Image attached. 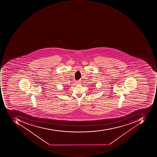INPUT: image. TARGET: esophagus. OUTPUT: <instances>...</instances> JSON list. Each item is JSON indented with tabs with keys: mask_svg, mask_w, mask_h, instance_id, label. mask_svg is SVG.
<instances>
[{
	"mask_svg": "<svg viewBox=\"0 0 157 157\" xmlns=\"http://www.w3.org/2000/svg\"><path fill=\"white\" fill-rule=\"evenodd\" d=\"M76 84H80V83H81V82H80V81H76Z\"/></svg>",
	"mask_w": 157,
	"mask_h": 157,
	"instance_id": "34e87169",
	"label": "esophagus"
}]
</instances>
